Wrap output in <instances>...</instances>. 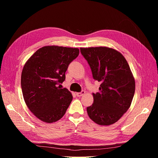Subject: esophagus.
Returning a JSON list of instances; mask_svg holds the SVG:
<instances>
[{
  "instance_id": "esophagus-1",
  "label": "esophagus",
  "mask_w": 158,
  "mask_h": 158,
  "mask_svg": "<svg viewBox=\"0 0 158 158\" xmlns=\"http://www.w3.org/2000/svg\"><path fill=\"white\" fill-rule=\"evenodd\" d=\"M76 94V95H77L78 97H81V96H82L84 94H85V91L84 90H82L80 92H77Z\"/></svg>"
}]
</instances>
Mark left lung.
I'll return each mask as SVG.
<instances>
[{"mask_svg": "<svg viewBox=\"0 0 158 158\" xmlns=\"http://www.w3.org/2000/svg\"><path fill=\"white\" fill-rule=\"evenodd\" d=\"M93 78L102 84L93 94L94 103L87 107L88 116L100 125L116 123L130 107L135 82L125 58L116 50L106 47L80 48Z\"/></svg>", "mask_w": 158, "mask_h": 158, "instance_id": "1", "label": "left lung"}]
</instances>
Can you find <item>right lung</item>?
Listing matches in <instances>:
<instances>
[{"mask_svg":"<svg viewBox=\"0 0 158 158\" xmlns=\"http://www.w3.org/2000/svg\"><path fill=\"white\" fill-rule=\"evenodd\" d=\"M78 55L77 48L45 46L38 49L23 66V99L31 112L42 121H57L69 107L73 95L60 85L65 80L69 64Z\"/></svg>","mask_w":158,"mask_h":158,"instance_id":"add662e5","label":"right lung"}]
</instances>
